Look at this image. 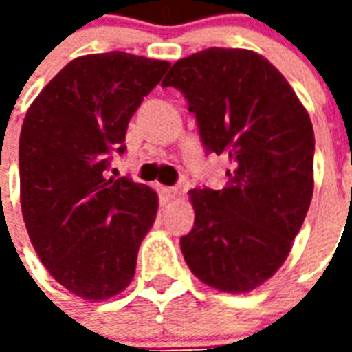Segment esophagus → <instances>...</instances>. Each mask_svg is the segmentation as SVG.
Here are the masks:
<instances>
[{"mask_svg": "<svg viewBox=\"0 0 352 352\" xmlns=\"http://www.w3.org/2000/svg\"><path fill=\"white\" fill-rule=\"evenodd\" d=\"M175 196L177 188H173V186H160V198L164 204H166V201H171Z\"/></svg>", "mask_w": 352, "mask_h": 352, "instance_id": "obj_1", "label": "esophagus"}]
</instances>
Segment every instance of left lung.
<instances>
[{
    "label": "left lung",
    "instance_id": "8db88e82",
    "mask_svg": "<svg viewBox=\"0 0 352 352\" xmlns=\"http://www.w3.org/2000/svg\"><path fill=\"white\" fill-rule=\"evenodd\" d=\"M207 154L232 169L222 190L194 188V228L181 237L192 273L222 292H249L287 260L313 196L315 135L288 80L264 56L211 49L173 64Z\"/></svg>",
    "mask_w": 352,
    "mask_h": 352
}]
</instances>
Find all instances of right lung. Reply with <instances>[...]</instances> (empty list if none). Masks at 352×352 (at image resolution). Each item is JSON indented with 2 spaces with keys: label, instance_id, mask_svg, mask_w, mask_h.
I'll list each match as a JSON object with an SVG mask.
<instances>
[{
  "label": "right lung",
  "instance_id": "1",
  "mask_svg": "<svg viewBox=\"0 0 352 352\" xmlns=\"http://www.w3.org/2000/svg\"><path fill=\"white\" fill-rule=\"evenodd\" d=\"M169 62L105 52L75 58L28 109L19 146L20 204L37 256L85 300H107L133 279L158 196L107 177L126 151L128 122Z\"/></svg>",
  "mask_w": 352,
  "mask_h": 352
}]
</instances>
